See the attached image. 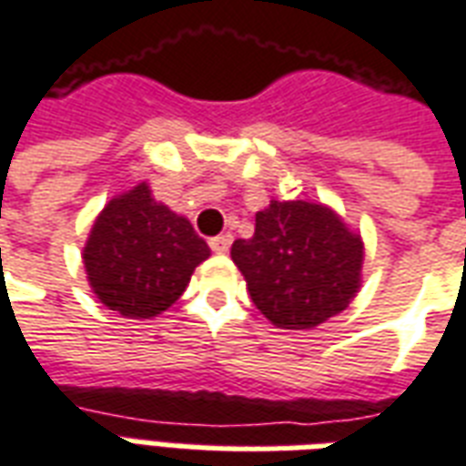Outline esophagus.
I'll return each mask as SVG.
<instances>
[{
  "label": "esophagus",
  "mask_w": 466,
  "mask_h": 466,
  "mask_svg": "<svg viewBox=\"0 0 466 466\" xmlns=\"http://www.w3.org/2000/svg\"><path fill=\"white\" fill-rule=\"evenodd\" d=\"M209 247H212V252L217 254H227L229 252V247H232V234H219V237H212L209 239Z\"/></svg>",
  "instance_id": "esophagus-1"
}]
</instances>
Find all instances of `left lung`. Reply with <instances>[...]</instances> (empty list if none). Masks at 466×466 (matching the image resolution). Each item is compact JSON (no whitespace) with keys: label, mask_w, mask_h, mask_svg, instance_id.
<instances>
[{"label":"left lung","mask_w":466,"mask_h":466,"mask_svg":"<svg viewBox=\"0 0 466 466\" xmlns=\"http://www.w3.org/2000/svg\"><path fill=\"white\" fill-rule=\"evenodd\" d=\"M254 307L279 329H314L361 287L364 242L329 204L272 199L254 234L232 244Z\"/></svg>","instance_id":"left-lung-1"}]
</instances>
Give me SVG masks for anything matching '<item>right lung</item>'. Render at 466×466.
<instances>
[{"label": "right lung", "instance_id": "1", "mask_svg": "<svg viewBox=\"0 0 466 466\" xmlns=\"http://www.w3.org/2000/svg\"><path fill=\"white\" fill-rule=\"evenodd\" d=\"M192 222L157 202L149 184L112 197L82 249L86 282L106 309L127 319L167 312L209 257Z\"/></svg>", "mask_w": 466, "mask_h": 466}]
</instances>
